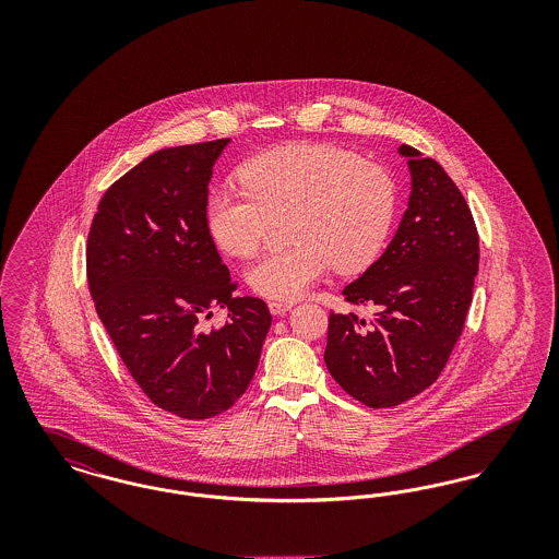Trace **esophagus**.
I'll list each match as a JSON object with an SVG mask.
<instances>
[{"instance_id": "1", "label": "esophagus", "mask_w": 559, "mask_h": 559, "mask_svg": "<svg viewBox=\"0 0 559 559\" xmlns=\"http://www.w3.org/2000/svg\"><path fill=\"white\" fill-rule=\"evenodd\" d=\"M267 308H270V314L274 317H283L285 312H289L293 308L292 301H267Z\"/></svg>"}]
</instances>
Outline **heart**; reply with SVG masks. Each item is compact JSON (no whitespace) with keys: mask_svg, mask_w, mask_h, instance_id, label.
<instances>
[{"mask_svg":"<svg viewBox=\"0 0 559 559\" xmlns=\"http://www.w3.org/2000/svg\"><path fill=\"white\" fill-rule=\"evenodd\" d=\"M242 190L213 188L205 224L228 255L260 249L267 217L289 213L292 249L260 258L247 270L251 292L267 299H295L331 266H367L390 233L396 185L377 163L329 144H289L245 160Z\"/></svg>","mask_w":559,"mask_h":559,"instance_id":"1","label":"heart"}]
</instances>
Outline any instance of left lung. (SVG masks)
Here are the masks:
<instances>
[{"mask_svg":"<svg viewBox=\"0 0 559 559\" xmlns=\"http://www.w3.org/2000/svg\"><path fill=\"white\" fill-rule=\"evenodd\" d=\"M411 197L388 249L344 295L371 306V320L331 314L326 369L371 408L421 394L449 362L472 304L478 230L461 190L433 159L400 144Z\"/></svg>","mask_w":559,"mask_h":559,"instance_id":"left-lung-1","label":"left lung"}]
</instances>
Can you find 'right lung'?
Wrapping results in <instances>:
<instances>
[{
    "label": "right lung",
    "instance_id": "obj_1",
    "mask_svg": "<svg viewBox=\"0 0 559 559\" xmlns=\"http://www.w3.org/2000/svg\"><path fill=\"white\" fill-rule=\"evenodd\" d=\"M228 138L163 148L108 188L87 237V283L140 390L182 419L228 411L249 388L272 317L235 281L205 224L213 165ZM219 305L222 330L198 322Z\"/></svg>",
    "mask_w": 559,
    "mask_h": 559
}]
</instances>
